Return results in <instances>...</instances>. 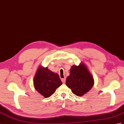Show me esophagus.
I'll use <instances>...</instances> for the list:
<instances>
[{"label": "esophagus", "instance_id": "esophagus-1", "mask_svg": "<svg viewBox=\"0 0 124 124\" xmlns=\"http://www.w3.org/2000/svg\"><path fill=\"white\" fill-rule=\"evenodd\" d=\"M61 80H62V82H63V83H65L66 79H65V78H63V79H62Z\"/></svg>", "mask_w": 124, "mask_h": 124}]
</instances>
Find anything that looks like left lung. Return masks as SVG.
I'll return each instance as SVG.
<instances>
[{"mask_svg": "<svg viewBox=\"0 0 124 124\" xmlns=\"http://www.w3.org/2000/svg\"><path fill=\"white\" fill-rule=\"evenodd\" d=\"M70 71V75L66 79V85L76 96H82L93 87V77L82 63L78 66L73 65Z\"/></svg>", "mask_w": 124, "mask_h": 124, "instance_id": "left-lung-1", "label": "left lung"}]
</instances>
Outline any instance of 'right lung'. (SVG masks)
<instances>
[{
  "label": "right lung",
  "mask_w": 124,
  "mask_h": 124,
  "mask_svg": "<svg viewBox=\"0 0 124 124\" xmlns=\"http://www.w3.org/2000/svg\"><path fill=\"white\" fill-rule=\"evenodd\" d=\"M33 82L35 89L45 98L52 96L62 84L58 74L42 66L37 69Z\"/></svg>",
  "instance_id": "add662e5"
}]
</instances>
